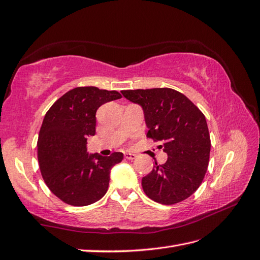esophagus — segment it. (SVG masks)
<instances>
[{
	"label": "esophagus",
	"instance_id": "1",
	"mask_svg": "<svg viewBox=\"0 0 260 260\" xmlns=\"http://www.w3.org/2000/svg\"><path fill=\"white\" fill-rule=\"evenodd\" d=\"M137 157V156L135 154H132V153H125V158L127 159H135Z\"/></svg>",
	"mask_w": 260,
	"mask_h": 260
}]
</instances>
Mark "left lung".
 I'll list each match as a JSON object with an SVG mask.
<instances>
[{"label":"left lung","instance_id":"left-lung-1","mask_svg":"<svg viewBox=\"0 0 260 260\" xmlns=\"http://www.w3.org/2000/svg\"><path fill=\"white\" fill-rule=\"evenodd\" d=\"M140 105L153 138L167 154L162 165L143 177V189L154 202L173 205L194 194L207 172L210 137L204 114L190 100L172 88L122 90Z\"/></svg>","mask_w":260,"mask_h":260}]
</instances>
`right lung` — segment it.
I'll return each instance as SVG.
<instances>
[{"instance_id":"right-lung-1","label":"right lung","mask_w":260,"mask_h":260,"mask_svg":"<svg viewBox=\"0 0 260 260\" xmlns=\"http://www.w3.org/2000/svg\"><path fill=\"white\" fill-rule=\"evenodd\" d=\"M122 99L116 90L76 87L59 98L45 114L38 141V159L45 184L73 206H86L106 194L113 166L123 153L88 154L87 137L95 135L96 111Z\"/></svg>"}]
</instances>
